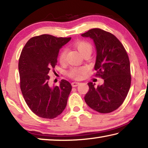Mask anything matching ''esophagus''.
I'll list each match as a JSON object with an SVG mask.
<instances>
[{
	"mask_svg": "<svg viewBox=\"0 0 148 148\" xmlns=\"http://www.w3.org/2000/svg\"><path fill=\"white\" fill-rule=\"evenodd\" d=\"M79 84V82H72V87H76V86H78Z\"/></svg>",
	"mask_w": 148,
	"mask_h": 148,
	"instance_id": "34e87169",
	"label": "esophagus"
}]
</instances>
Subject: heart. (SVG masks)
<instances>
[{
    "label": "heart",
    "mask_w": 148,
    "mask_h": 148,
    "mask_svg": "<svg viewBox=\"0 0 148 148\" xmlns=\"http://www.w3.org/2000/svg\"><path fill=\"white\" fill-rule=\"evenodd\" d=\"M75 46L76 47V48L82 56H84V55L86 53H91L92 46L89 42L85 41L77 42L75 44ZM66 53V48H63L61 50V51L60 52V54L59 56V61L61 62H63L64 61ZM85 71H86V69L85 68H73L70 71L69 75V76H71L72 78L79 79L82 77V74L84 73Z\"/></svg>",
    "instance_id": "1"
}]
</instances>
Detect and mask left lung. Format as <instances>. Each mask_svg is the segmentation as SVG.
<instances>
[{
	"label": "left lung",
	"mask_w": 148,
	"mask_h": 148,
	"mask_svg": "<svg viewBox=\"0 0 148 148\" xmlns=\"http://www.w3.org/2000/svg\"><path fill=\"white\" fill-rule=\"evenodd\" d=\"M93 40L97 51L95 70L104 84L95 87L89 82L84 97L88 106L99 113L117 110L126 98L131 83L130 61L126 50L114 34L101 29H92L82 34Z\"/></svg>",
	"instance_id": "8db88e82"
}]
</instances>
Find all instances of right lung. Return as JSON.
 I'll use <instances>...</instances> for the list:
<instances>
[{
    "instance_id": "right-lung-1",
    "label": "right lung",
    "mask_w": 148,
    "mask_h": 148,
    "mask_svg": "<svg viewBox=\"0 0 148 148\" xmlns=\"http://www.w3.org/2000/svg\"><path fill=\"white\" fill-rule=\"evenodd\" d=\"M71 39L42 34L29 40L21 51L20 88L29 108L40 117L53 119L66 108L71 84L62 79L59 86H50L48 74L57 65L59 49Z\"/></svg>"
}]
</instances>
